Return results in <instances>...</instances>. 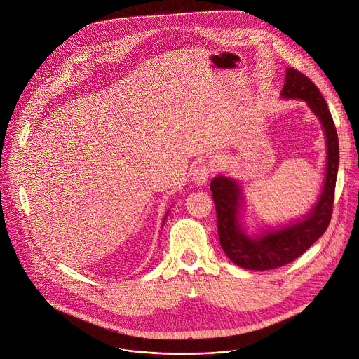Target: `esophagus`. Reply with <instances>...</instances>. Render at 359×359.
<instances>
[{"label": "esophagus", "mask_w": 359, "mask_h": 359, "mask_svg": "<svg viewBox=\"0 0 359 359\" xmlns=\"http://www.w3.org/2000/svg\"><path fill=\"white\" fill-rule=\"evenodd\" d=\"M214 169L211 165H207V163H201L198 165L196 169H194V173H193V180L194 183H197L198 186H203L208 182V179L211 177Z\"/></svg>", "instance_id": "esophagus-1"}]
</instances>
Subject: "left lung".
Returning <instances> with one entry per match:
<instances>
[{"label":"left lung","instance_id":"left-lung-1","mask_svg":"<svg viewBox=\"0 0 359 359\" xmlns=\"http://www.w3.org/2000/svg\"><path fill=\"white\" fill-rule=\"evenodd\" d=\"M282 95L306 101L319 118L327 144L326 179L319 201L305 219L254 238L248 237L238 224L237 214L241 194L237 183L226 176H216L211 182L220 245L230 261L251 271L276 269L297 259L326 231L333 214L339 169V137L327 104L315 83L294 68L287 69Z\"/></svg>","mask_w":359,"mask_h":359}]
</instances>
